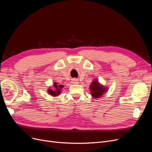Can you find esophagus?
Returning a JSON list of instances; mask_svg holds the SVG:
<instances>
[{"mask_svg": "<svg viewBox=\"0 0 152 152\" xmlns=\"http://www.w3.org/2000/svg\"><path fill=\"white\" fill-rule=\"evenodd\" d=\"M72 83H73L75 84H79V82L77 79H73V81H72Z\"/></svg>", "mask_w": 152, "mask_h": 152, "instance_id": "1", "label": "esophagus"}]
</instances>
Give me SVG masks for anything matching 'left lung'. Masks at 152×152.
Segmentation results:
<instances>
[{
	"mask_svg": "<svg viewBox=\"0 0 152 152\" xmlns=\"http://www.w3.org/2000/svg\"><path fill=\"white\" fill-rule=\"evenodd\" d=\"M90 91L91 92L92 97L94 99H99L102 97L107 92L108 88L107 87L102 85L97 79H94L90 86Z\"/></svg>",
	"mask_w": 152,
	"mask_h": 152,
	"instance_id": "8db88e82",
	"label": "left lung"
}]
</instances>
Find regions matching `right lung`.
<instances>
[{
	"mask_svg": "<svg viewBox=\"0 0 152 152\" xmlns=\"http://www.w3.org/2000/svg\"><path fill=\"white\" fill-rule=\"evenodd\" d=\"M53 87H54V91L52 90L50 88L47 90L48 94H49L51 96L53 97H57L61 94V89H63V86L61 84L57 85V84L56 83H53Z\"/></svg>",
	"mask_w": 152,
	"mask_h": 152,
	"instance_id": "add662e5",
	"label": "right lung"
}]
</instances>
